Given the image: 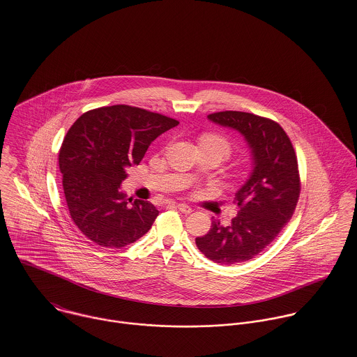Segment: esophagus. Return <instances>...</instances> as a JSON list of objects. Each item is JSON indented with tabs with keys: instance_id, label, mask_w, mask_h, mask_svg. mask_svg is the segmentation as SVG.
<instances>
[{
	"instance_id": "esophagus-1",
	"label": "esophagus",
	"mask_w": 357,
	"mask_h": 357,
	"mask_svg": "<svg viewBox=\"0 0 357 357\" xmlns=\"http://www.w3.org/2000/svg\"><path fill=\"white\" fill-rule=\"evenodd\" d=\"M176 207H178V210H179V211H182L183 214H190V213L192 211V208H191L188 204H176Z\"/></svg>"
}]
</instances>
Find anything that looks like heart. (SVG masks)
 Segmentation results:
<instances>
[{
  "label": "heart",
  "instance_id": "b5f03b06",
  "mask_svg": "<svg viewBox=\"0 0 357 357\" xmlns=\"http://www.w3.org/2000/svg\"><path fill=\"white\" fill-rule=\"evenodd\" d=\"M199 143L201 144H208V146L218 147L225 156H227L230 151H231L230 143L223 136L215 135V134H206V135L201 137Z\"/></svg>",
  "mask_w": 357,
  "mask_h": 357
}]
</instances>
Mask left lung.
I'll return each instance as SVG.
<instances>
[{
	"label": "left lung",
	"instance_id": "8db88e82",
	"mask_svg": "<svg viewBox=\"0 0 357 357\" xmlns=\"http://www.w3.org/2000/svg\"><path fill=\"white\" fill-rule=\"evenodd\" d=\"M207 119L245 137L253 170L236 192L237 217L229 226L213 220L207 234L195 238L208 259L233 265L261 253L291 218L300 197L297 156L282 127L249 112L223 111Z\"/></svg>",
	"mask_w": 357,
	"mask_h": 357
}]
</instances>
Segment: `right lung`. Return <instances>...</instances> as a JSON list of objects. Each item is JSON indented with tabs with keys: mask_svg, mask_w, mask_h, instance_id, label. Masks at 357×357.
Wrapping results in <instances>:
<instances>
[{
	"mask_svg": "<svg viewBox=\"0 0 357 357\" xmlns=\"http://www.w3.org/2000/svg\"><path fill=\"white\" fill-rule=\"evenodd\" d=\"M179 121L131 105L83 114L63 140L59 166L73 223L89 241L120 249L143 237L159 211L120 190L127 167L139 165L150 144Z\"/></svg>",
	"mask_w": 357,
	"mask_h": 357,
	"instance_id": "right-lung-1",
	"label": "right lung"
}]
</instances>
